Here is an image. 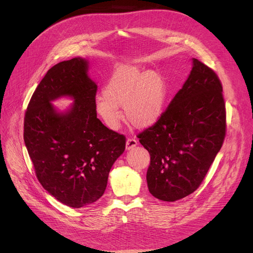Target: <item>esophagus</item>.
<instances>
[{"mask_svg":"<svg viewBox=\"0 0 253 253\" xmlns=\"http://www.w3.org/2000/svg\"><path fill=\"white\" fill-rule=\"evenodd\" d=\"M137 145V141L135 139H127L126 141V150H131Z\"/></svg>","mask_w":253,"mask_h":253,"instance_id":"1","label":"esophagus"}]
</instances>
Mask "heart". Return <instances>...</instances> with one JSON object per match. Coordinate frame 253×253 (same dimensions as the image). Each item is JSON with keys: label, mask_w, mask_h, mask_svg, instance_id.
Here are the masks:
<instances>
[{"label": "heart", "mask_w": 253, "mask_h": 253, "mask_svg": "<svg viewBox=\"0 0 253 253\" xmlns=\"http://www.w3.org/2000/svg\"><path fill=\"white\" fill-rule=\"evenodd\" d=\"M168 88L165 79L153 70L143 71L135 66L118 68L95 101V110L104 124L116 129L123 118L138 129L154 125L162 116Z\"/></svg>", "instance_id": "heart-1"}]
</instances>
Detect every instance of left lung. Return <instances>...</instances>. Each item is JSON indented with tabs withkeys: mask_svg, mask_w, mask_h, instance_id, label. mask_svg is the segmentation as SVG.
Listing matches in <instances>:
<instances>
[{
	"mask_svg": "<svg viewBox=\"0 0 253 253\" xmlns=\"http://www.w3.org/2000/svg\"><path fill=\"white\" fill-rule=\"evenodd\" d=\"M225 104L214 72L192 58L190 74L160 119L138 135L150 154L149 192L173 202L194 192L222 146Z\"/></svg>",
	"mask_w": 253,
	"mask_h": 253,
	"instance_id": "left-lung-1",
	"label": "left lung"
}]
</instances>
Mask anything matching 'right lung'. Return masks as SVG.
Returning a JSON list of instances; mask_svg holds the SVG:
<instances>
[{
  "label": "right lung",
  "mask_w": 253,
  "mask_h": 253,
  "mask_svg": "<svg viewBox=\"0 0 253 253\" xmlns=\"http://www.w3.org/2000/svg\"><path fill=\"white\" fill-rule=\"evenodd\" d=\"M90 63L76 57L52 67L34 92L24 122V141L36 175L59 202L80 208L97 201L107 186L126 139L102 124L95 110L97 84ZM70 97L60 111L52 102Z\"/></svg>",
  "instance_id": "right-lung-1"
}]
</instances>
